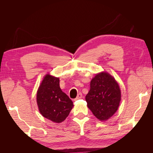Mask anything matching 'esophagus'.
I'll return each mask as SVG.
<instances>
[{
	"label": "esophagus",
	"mask_w": 153,
	"mask_h": 153,
	"mask_svg": "<svg viewBox=\"0 0 153 153\" xmlns=\"http://www.w3.org/2000/svg\"><path fill=\"white\" fill-rule=\"evenodd\" d=\"M82 94L81 93V92H79V93L78 94V95H77V96H76V98L75 99V100H79V99L82 98Z\"/></svg>",
	"instance_id": "34e87169"
}]
</instances>
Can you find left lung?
Segmentation results:
<instances>
[{
    "instance_id": "8db88e82",
    "label": "left lung",
    "mask_w": 153,
    "mask_h": 153,
    "mask_svg": "<svg viewBox=\"0 0 153 153\" xmlns=\"http://www.w3.org/2000/svg\"><path fill=\"white\" fill-rule=\"evenodd\" d=\"M121 98V90L114 78L108 73L101 72L91 80L85 100L94 116L104 121L116 112Z\"/></svg>"
}]
</instances>
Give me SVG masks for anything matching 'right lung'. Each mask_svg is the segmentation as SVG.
<instances>
[{
	"label": "right lung",
	"instance_id": "add662e5",
	"mask_svg": "<svg viewBox=\"0 0 153 153\" xmlns=\"http://www.w3.org/2000/svg\"><path fill=\"white\" fill-rule=\"evenodd\" d=\"M37 103L43 117L60 123L68 116L73 104L60 88L59 78L47 74L37 92Z\"/></svg>",
	"mask_w": 153,
	"mask_h": 153
}]
</instances>
